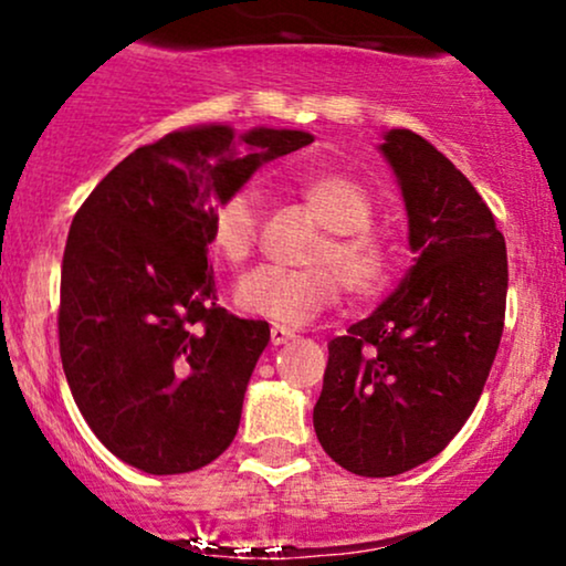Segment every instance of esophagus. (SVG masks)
<instances>
[{
  "label": "esophagus",
  "instance_id": "obj_1",
  "mask_svg": "<svg viewBox=\"0 0 566 566\" xmlns=\"http://www.w3.org/2000/svg\"><path fill=\"white\" fill-rule=\"evenodd\" d=\"M292 337H295V329L282 327V324H274V327H271V343H274V346H284Z\"/></svg>",
  "mask_w": 566,
  "mask_h": 566
}]
</instances>
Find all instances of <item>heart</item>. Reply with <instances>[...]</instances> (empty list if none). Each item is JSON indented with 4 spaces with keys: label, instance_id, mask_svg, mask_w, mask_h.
I'll use <instances>...</instances> for the list:
<instances>
[{
    "label": "heart",
    "instance_id": "b5f03b06",
    "mask_svg": "<svg viewBox=\"0 0 566 566\" xmlns=\"http://www.w3.org/2000/svg\"><path fill=\"white\" fill-rule=\"evenodd\" d=\"M297 191L316 220L327 229L311 252L314 263L333 264L337 277L326 265L284 269L258 265L247 271L237 284V303L244 314L261 316L276 324H303L335 303L337 279L350 295H375L391 282L394 250L378 231H373L375 205L365 186L343 172H305L297 178ZM255 191H237L220 199L212 210V247L229 263L250 258L258 242Z\"/></svg>",
    "mask_w": 566,
    "mask_h": 566
}]
</instances>
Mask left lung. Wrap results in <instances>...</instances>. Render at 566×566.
Here are the masks:
<instances>
[{"label": "left lung", "instance_id": "1", "mask_svg": "<svg viewBox=\"0 0 566 566\" xmlns=\"http://www.w3.org/2000/svg\"><path fill=\"white\" fill-rule=\"evenodd\" d=\"M409 218L407 276L329 340L314 428L359 476H396L437 454L484 391L505 319L509 258L476 188L412 129L380 143Z\"/></svg>", "mask_w": 566, "mask_h": 566}]
</instances>
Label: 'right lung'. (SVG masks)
<instances>
[{"instance_id": "add662e5", "label": "right lung", "mask_w": 566, "mask_h": 566, "mask_svg": "<svg viewBox=\"0 0 566 566\" xmlns=\"http://www.w3.org/2000/svg\"><path fill=\"white\" fill-rule=\"evenodd\" d=\"M229 125L165 135L122 159L71 223L57 337L69 388L97 439L154 476L197 471L237 437L265 322L218 305L207 265L212 210L301 129Z\"/></svg>"}]
</instances>
